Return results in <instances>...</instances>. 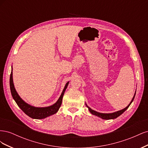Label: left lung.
<instances>
[{"label":"left lung","instance_id":"obj_1","mask_svg":"<svg viewBox=\"0 0 148 148\" xmlns=\"http://www.w3.org/2000/svg\"><path fill=\"white\" fill-rule=\"evenodd\" d=\"M135 95H136V91H135V95H134V96H133V98H132V99L131 102H130V104H129L126 107H125V108H124L123 109L120 110H119V111H117V112H112V113H108V114H107V113H101V112H97V111H95V110H94L91 109L90 108V107H88V106H87V104H86V103H85V104H86V107L88 108L89 111L90 112L91 114H92V115H96L97 117H99V118H101V119H104V120L115 119H116V118H117L118 117H119V116H120V115H122V114L128 108L129 106H130V104H132V102L133 101L134 98H135Z\"/></svg>","mask_w":148,"mask_h":148}]
</instances>
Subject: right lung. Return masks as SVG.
<instances>
[{
  "label": "right lung",
  "mask_w": 148,
  "mask_h": 148,
  "mask_svg": "<svg viewBox=\"0 0 148 148\" xmlns=\"http://www.w3.org/2000/svg\"><path fill=\"white\" fill-rule=\"evenodd\" d=\"M69 84V82H68L65 84V87L63 89V91L62 92L60 96L59 97V99H58L57 102L53 104L50 106L43 107H35L33 106H31L22 99L16 91L13 81V68L12 66V70L10 77V88L12 96L13 98V99L15 100V101L16 102L17 105L20 108L23 110L26 115L29 116V117L34 119H45L57 112L62 104L64 95Z\"/></svg>",
  "instance_id": "right-lung-1"
}]
</instances>
